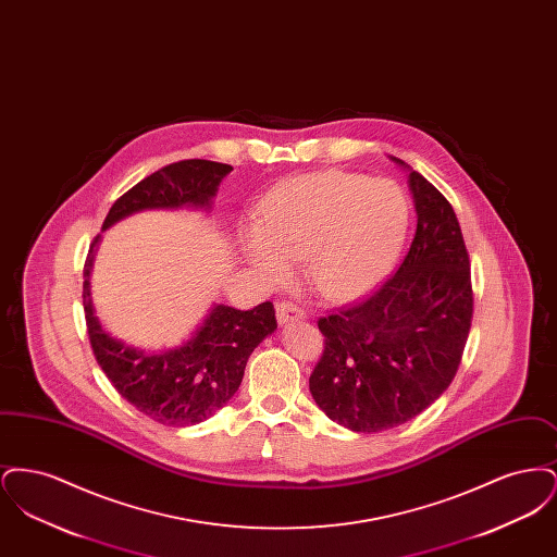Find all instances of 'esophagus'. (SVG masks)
I'll list each match as a JSON object with an SVG mask.
<instances>
[{
  "mask_svg": "<svg viewBox=\"0 0 557 557\" xmlns=\"http://www.w3.org/2000/svg\"><path fill=\"white\" fill-rule=\"evenodd\" d=\"M275 315H277L280 325H288V323L305 319V313L296 305H292V302H277L275 305Z\"/></svg>",
  "mask_w": 557,
  "mask_h": 557,
  "instance_id": "1",
  "label": "esophagus"
}]
</instances>
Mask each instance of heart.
<instances>
[{
  "instance_id": "1",
  "label": "heart",
  "mask_w": 557,
  "mask_h": 557,
  "mask_svg": "<svg viewBox=\"0 0 557 557\" xmlns=\"http://www.w3.org/2000/svg\"><path fill=\"white\" fill-rule=\"evenodd\" d=\"M409 225L400 187L346 171L300 175L265 198L259 221L242 230V250L271 282L292 261L321 298L346 302L370 294L397 263Z\"/></svg>"
}]
</instances>
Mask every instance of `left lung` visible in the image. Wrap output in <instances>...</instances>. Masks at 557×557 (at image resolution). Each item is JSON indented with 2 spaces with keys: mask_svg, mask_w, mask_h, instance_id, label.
<instances>
[{
  "mask_svg": "<svg viewBox=\"0 0 557 557\" xmlns=\"http://www.w3.org/2000/svg\"><path fill=\"white\" fill-rule=\"evenodd\" d=\"M409 177L418 230L397 273L368 300L319 319L325 348L309 377L319 409L352 432L420 416L449 388L472 325L470 259L447 198Z\"/></svg>",
  "mask_w": 557,
  "mask_h": 557,
  "instance_id": "1",
  "label": "left lung"
}]
</instances>
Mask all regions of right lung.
Masks as SVG:
<instances>
[{
	"label": "right lung",
	"instance_id": "add662e5",
	"mask_svg": "<svg viewBox=\"0 0 557 557\" xmlns=\"http://www.w3.org/2000/svg\"><path fill=\"white\" fill-rule=\"evenodd\" d=\"M234 166L212 160H182L133 186L108 211L102 234L144 211L211 212L221 182ZM89 246L83 269V309L94 355L119 395L154 422L194 425L209 420L236 395L250 352L277 330L275 309L263 302L252 311L212 305L180 345L146 350L108 334L91 300V269L102 242Z\"/></svg>",
	"mask_w": 557,
	"mask_h": 557
}]
</instances>
